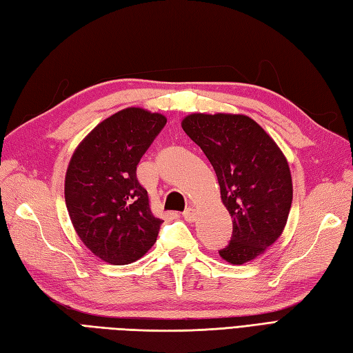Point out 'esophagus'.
<instances>
[{
	"label": "esophagus",
	"mask_w": 353,
	"mask_h": 353,
	"mask_svg": "<svg viewBox=\"0 0 353 353\" xmlns=\"http://www.w3.org/2000/svg\"><path fill=\"white\" fill-rule=\"evenodd\" d=\"M183 218L187 222H193V221H195V218H196V213H195V210H193L192 207H189V208H185V210L183 212Z\"/></svg>",
	"instance_id": "esophagus-1"
}]
</instances>
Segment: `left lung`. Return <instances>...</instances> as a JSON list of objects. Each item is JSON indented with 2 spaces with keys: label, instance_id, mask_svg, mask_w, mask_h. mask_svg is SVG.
Listing matches in <instances>:
<instances>
[{
  "label": "left lung",
  "instance_id": "1",
  "mask_svg": "<svg viewBox=\"0 0 353 353\" xmlns=\"http://www.w3.org/2000/svg\"><path fill=\"white\" fill-rule=\"evenodd\" d=\"M184 132L216 172L233 234L219 256L242 265L265 253L282 234L292 203L290 166L274 140L241 114H190Z\"/></svg>",
  "mask_w": 353,
  "mask_h": 353
}]
</instances>
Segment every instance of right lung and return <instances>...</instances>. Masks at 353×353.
<instances>
[{
  "label": "right lung",
  "mask_w": 353,
  "mask_h": 353,
  "mask_svg": "<svg viewBox=\"0 0 353 353\" xmlns=\"http://www.w3.org/2000/svg\"><path fill=\"white\" fill-rule=\"evenodd\" d=\"M166 117L126 108L99 123L74 150L65 175V203L77 236L112 265L135 262L154 245L161 219L149 207L137 164Z\"/></svg>",
  "instance_id": "right-lung-1"
}]
</instances>
